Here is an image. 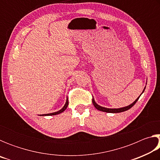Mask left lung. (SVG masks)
<instances>
[{"label": "left lung", "mask_w": 160, "mask_h": 160, "mask_svg": "<svg viewBox=\"0 0 160 160\" xmlns=\"http://www.w3.org/2000/svg\"><path fill=\"white\" fill-rule=\"evenodd\" d=\"M145 89V88H144V90H143L141 94L144 92ZM141 94H140V95H141ZM140 95L138 97V98L135 99V101L132 103V104L128 105V106L125 107H122V108H118V109H109V108H106V107H103L99 106V105L97 104L95 102V101H94V98H92V103H93V105L94 106V107H95L97 109L101 111V112H107V113H120V112H125V111L131 109L132 107H133V105L137 102L138 100V99L140 98Z\"/></svg>", "instance_id": "1"}]
</instances>
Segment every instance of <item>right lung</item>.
<instances>
[{
  "instance_id": "1",
  "label": "right lung",
  "mask_w": 160,
  "mask_h": 160,
  "mask_svg": "<svg viewBox=\"0 0 160 160\" xmlns=\"http://www.w3.org/2000/svg\"><path fill=\"white\" fill-rule=\"evenodd\" d=\"M68 98L66 99V104L63 106V107L61 109H60L58 112H53V113H47V114H42V115H39V116H53V115H57L59 114V113H61L62 112H63L65 110L67 109L68 107Z\"/></svg>"
}]
</instances>
